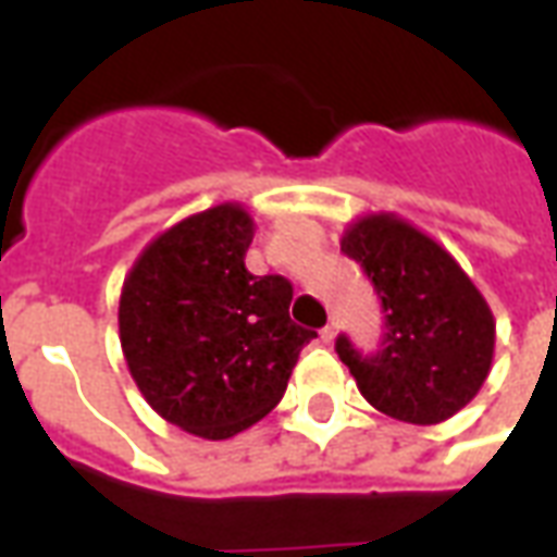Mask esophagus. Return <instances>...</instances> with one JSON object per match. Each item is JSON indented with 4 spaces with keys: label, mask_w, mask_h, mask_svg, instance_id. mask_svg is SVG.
<instances>
[{
    "label": "esophagus",
    "mask_w": 557,
    "mask_h": 557,
    "mask_svg": "<svg viewBox=\"0 0 557 557\" xmlns=\"http://www.w3.org/2000/svg\"><path fill=\"white\" fill-rule=\"evenodd\" d=\"M335 335H338V326H335V323H329V326H323L320 329V341H323V344H335Z\"/></svg>",
    "instance_id": "esophagus-1"
}]
</instances>
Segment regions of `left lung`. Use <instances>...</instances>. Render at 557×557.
I'll use <instances>...</instances> for the list:
<instances>
[{"mask_svg": "<svg viewBox=\"0 0 557 557\" xmlns=\"http://www.w3.org/2000/svg\"><path fill=\"white\" fill-rule=\"evenodd\" d=\"M341 251L383 299V350L362 359L338 338L362 397L407 424H440L457 416L490 376L495 318L445 246L397 213H364L341 234Z\"/></svg>", "mask_w": 557, "mask_h": 557, "instance_id": "obj_1", "label": "left lung"}]
</instances>
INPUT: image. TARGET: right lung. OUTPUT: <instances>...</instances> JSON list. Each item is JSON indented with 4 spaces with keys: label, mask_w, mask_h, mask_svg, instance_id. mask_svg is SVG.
<instances>
[{
    "label": "right lung",
    "mask_w": 557,
    "mask_h": 557,
    "mask_svg": "<svg viewBox=\"0 0 557 557\" xmlns=\"http://www.w3.org/2000/svg\"><path fill=\"white\" fill-rule=\"evenodd\" d=\"M255 219L222 201L150 239L117 302V338L150 409L201 440H231L282 400L318 332L290 320L294 287L251 275Z\"/></svg>",
    "instance_id": "obj_1"
}]
</instances>
